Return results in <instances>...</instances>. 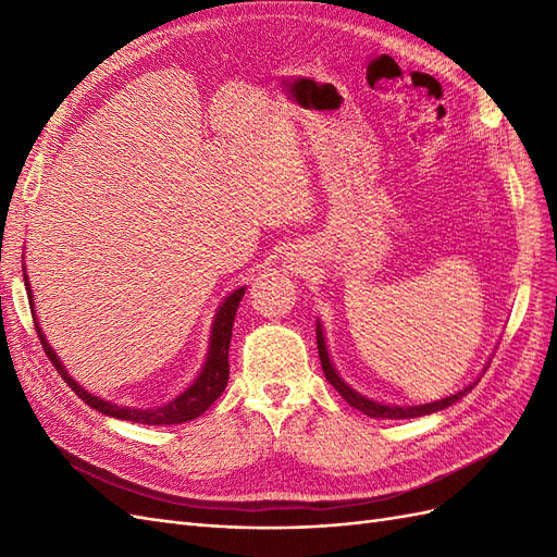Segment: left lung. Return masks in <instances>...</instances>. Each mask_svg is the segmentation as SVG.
Listing matches in <instances>:
<instances>
[{"label":"left lung","instance_id":"1","mask_svg":"<svg viewBox=\"0 0 557 557\" xmlns=\"http://www.w3.org/2000/svg\"><path fill=\"white\" fill-rule=\"evenodd\" d=\"M315 339H318V358H320V364H323L325 379L334 385V391L339 393V395L350 404V407H356L358 411H362V413L369 416V418H416V416H428V413H434V411H442V409L450 407V404L458 401L462 395H467V393L471 391V387L476 385V383L469 385V387H465V391L455 393V395H450V397H446V399L432 401V404H423V407H387V404H379V401H374V399L362 397L360 393L352 391V387H348V385L339 379V374L334 372V367H332L330 356H327V348H325V336H323V330H320V325L315 327Z\"/></svg>","mask_w":557,"mask_h":557}]
</instances>
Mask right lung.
Here are the masks:
<instances>
[{
    "label": "right lung",
    "instance_id": "1",
    "mask_svg": "<svg viewBox=\"0 0 557 557\" xmlns=\"http://www.w3.org/2000/svg\"><path fill=\"white\" fill-rule=\"evenodd\" d=\"M27 281V276H23ZM27 285V299L32 301V290H29V283ZM244 288L234 290L225 301L221 311L215 313V323H213V332H211V346L207 352V364L201 369V374L197 376V381L188 387V391H183L174 401L164 404L160 409H125V407H117V404L104 401L95 395H90L88 391H83V387L66 374V369L62 367L60 358L53 352V348L48 346L46 336L41 334V327L35 318V327L37 334L41 339V348L46 350L48 360L53 362V367L58 369V374L66 381V385L72 387V391L86 401L90 404L92 409H97L99 413H107L111 418H121V420H132V423H141V425H178L185 423V420H193L197 416L205 413L211 404L223 395L225 385H227V376H230V360H227V352H230V339H232V325H234V315H237L239 309V301L244 297ZM29 309H35L29 305Z\"/></svg>",
    "mask_w": 557,
    "mask_h": 557
}]
</instances>
